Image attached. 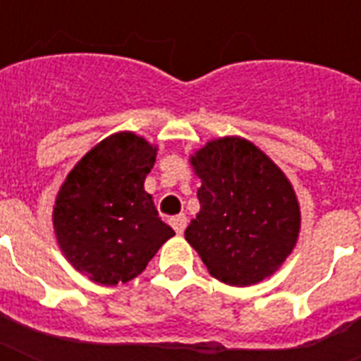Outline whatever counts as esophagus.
<instances>
[{"label": "esophagus", "instance_id": "34e87169", "mask_svg": "<svg viewBox=\"0 0 361 361\" xmlns=\"http://www.w3.org/2000/svg\"><path fill=\"white\" fill-rule=\"evenodd\" d=\"M170 225H172V228L176 231V234H183V231H185L187 226V217L183 214L176 215V217H170Z\"/></svg>", "mask_w": 361, "mask_h": 361}]
</instances>
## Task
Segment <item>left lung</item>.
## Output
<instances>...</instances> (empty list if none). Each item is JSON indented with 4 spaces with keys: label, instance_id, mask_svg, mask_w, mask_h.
I'll return each mask as SVG.
<instances>
[{
    "label": "left lung",
    "instance_id": "left-lung-1",
    "mask_svg": "<svg viewBox=\"0 0 361 361\" xmlns=\"http://www.w3.org/2000/svg\"><path fill=\"white\" fill-rule=\"evenodd\" d=\"M202 185L200 212L187 226L212 277L232 286L257 285L275 274L296 247L302 215L283 170L240 136L208 142L191 155Z\"/></svg>",
    "mask_w": 361,
    "mask_h": 361
}]
</instances>
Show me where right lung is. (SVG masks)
I'll list each match as a JSON object with an SVG mask.
<instances>
[{
	"instance_id": "right-lung-1",
	"label": "right lung",
	"mask_w": 361,
	"mask_h": 361,
	"mask_svg": "<svg viewBox=\"0 0 361 361\" xmlns=\"http://www.w3.org/2000/svg\"><path fill=\"white\" fill-rule=\"evenodd\" d=\"M155 157L157 147L146 138L116 133L92 147L59 187L52 214L59 249L93 283L135 279L174 236L144 191Z\"/></svg>"
}]
</instances>
